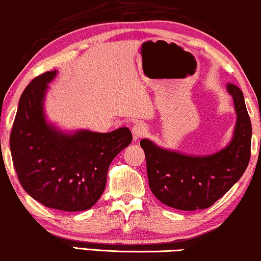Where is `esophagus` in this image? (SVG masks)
I'll return each instance as SVG.
<instances>
[{
    "instance_id": "1",
    "label": "esophagus",
    "mask_w": 261,
    "mask_h": 261,
    "mask_svg": "<svg viewBox=\"0 0 261 261\" xmlns=\"http://www.w3.org/2000/svg\"><path fill=\"white\" fill-rule=\"evenodd\" d=\"M131 133H133V137L135 141L139 140L147 134V125L144 122H137L131 128Z\"/></svg>"
}]
</instances>
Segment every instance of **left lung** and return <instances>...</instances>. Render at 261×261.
Here are the masks:
<instances>
[{
    "instance_id": "8db88e82",
    "label": "left lung",
    "mask_w": 261,
    "mask_h": 261,
    "mask_svg": "<svg viewBox=\"0 0 261 261\" xmlns=\"http://www.w3.org/2000/svg\"><path fill=\"white\" fill-rule=\"evenodd\" d=\"M237 112L233 139L224 149L208 156H190L163 149L142 140L150 191L165 205L180 210L212 206L246 171L250 159L252 124L243 92L227 84Z\"/></svg>"
}]
</instances>
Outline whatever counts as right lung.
Instances as JSON below:
<instances>
[{
    "instance_id": "1",
    "label": "right lung",
    "mask_w": 261,
    "mask_h": 261,
    "mask_svg": "<svg viewBox=\"0 0 261 261\" xmlns=\"http://www.w3.org/2000/svg\"><path fill=\"white\" fill-rule=\"evenodd\" d=\"M57 70L39 75L25 87L9 136L13 165L25 192L52 209L81 212L106 188L113 159L133 141L127 127L108 134H63L47 124L43 97Z\"/></svg>"
}]
</instances>
